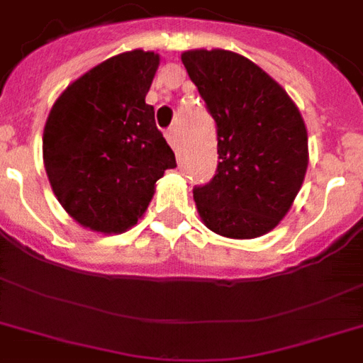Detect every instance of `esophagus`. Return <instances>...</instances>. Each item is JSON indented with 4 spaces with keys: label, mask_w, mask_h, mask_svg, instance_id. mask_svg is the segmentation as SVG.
Wrapping results in <instances>:
<instances>
[{
    "label": "esophagus",
    "mask_w": 363,
    "mask_h": 363,
    "mask_svg": "<svg viewBox=\"0 0 363 363\" xmlns=\"http://www.w3.org/2000/svg\"><path fill=\"white\" fill-rule=\"evenodd\" d=\"M165 139H167V143L173 147V150L179 152V133H177L175 128H169V130L165 131Z\"/></svg>",
    "instance_id": "34e87169"
}]
</instances>
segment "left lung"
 Wrapping results in <instances>:
<instances>
[{
	"mask_svg": "<svg viewBox=\"0 0 363 363\" xmlns=\"http://www.w3.org/2000/svg\"><path fill=\"white\" fill-rule=\"evenodd\" d=\"M182 64L215 118L218 165L194 186L205 226L252 239L282 220L307 171V130L298 107L265 71L230 50H188Z\"/></svg>",
	"mask_w": 363,
	"mask_h": 363,
	"instance_id": "obj_1",
	"label": "left lung"
}]
</instances>
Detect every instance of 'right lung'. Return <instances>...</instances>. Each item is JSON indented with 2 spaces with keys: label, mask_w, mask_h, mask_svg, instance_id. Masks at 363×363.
<instances>
[{
  "label": "right lung",
  "mask_w": 363,
  "mask_h": 363,
  "mask_svg": "<svg viewBox=\"0 0 363 363\" xmlns=\"http://www.w3.org/2000/svg\"><path fill=\"white\" fill-rule=\"evenodd\" d=\"M160 56L131 50L105 60L56 99L43 160L56 198L79 224L118 233L135 224L154 184L177 167L154 107L145 104Z\"/></svg>",
  "instance_id": "right-lung-1"
}]
</instances>
